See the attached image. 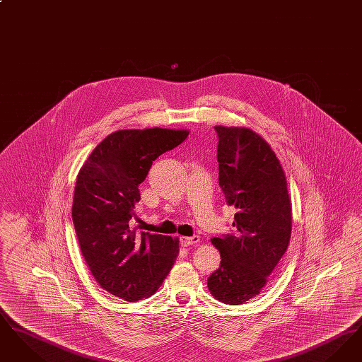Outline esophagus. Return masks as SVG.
Masks as SVG:
<instances>
[{
  "label": "esophagus",
  "mask_w": 362,
  "mask_h": 362,
  "mask_svg": "<svg viewBox=\"0 0 362 362\" xmlns=\"http://www.w3.org/2000/svg\"><path fill=\"white\" fill-rule=\"evenodd\" d=\"M199 236L198 235H194V236H182L180 238V244L183 245V247H189V245H192V244H197L198 241H199Z\"/></svg>",
  "instance_id": "34e87169"
}]
</instances>
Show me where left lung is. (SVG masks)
<instances>
[{
    "label": "left lung",
    "instance_id": "8db88e82",
    "mask_svg": "<svg viewBox=\"0 0 362 362\" xmlns=\"http://www.w3.org/2000/svg\"><path fill=\"white\" fill-rule=\"evenodd\" d=\"M214 129L218 183L236 214L235 232L211 239L221 263L207 278V288L218 301L239 305L258 296L285 254L292 204L285 173L263 138L247 127Z\"/></svg>",
    "mask_w": 362,
    "mask_h": 362
}]
</instances>
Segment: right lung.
I'll list each match as a JSON object with an SVG mask.
<instances>
[{"label":"right lung","mask_w":362,"mask_h":362,"mask_svg":"<svg viewBox=\"0 0 362 362\" xmlns=\"http://www.w3.org/2000/svg\"><path fill=\"white\" fill-rule=\"evenodd\" d=\"M187 136V130L160 127L118 130L93 149L77 175L71 218L83 257L104 291L124 301L152 296L179 254L177 239L137 235L129 223L153 161Z\"/></svg>","instance_id":"1"}]
</instances>
